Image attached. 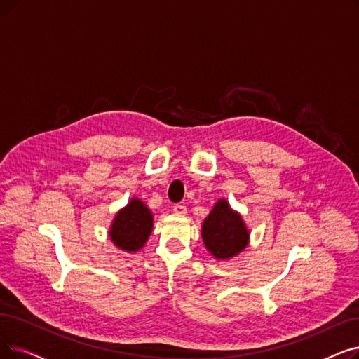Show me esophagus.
I'll use <instances>...</instances> for the list:
<instances>
[{
	"label": "esophagus",
	"instance_id": "esophagus-1",
	"mask_svg": "<svg viewBox=\"0 0 359 359\" xmlns=\"http://www.w3.org/2000/svg\"><path fill=\"white\" fill-rule=\"evenodd\" d=\"M173 211L176 212V214H180V215H184L186 214V207L183 205V204H176L175 207H173Z\"/></svg>",
	"mask_w": 359,
	"mask_h": 359
}]
</instances>
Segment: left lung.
<instances>
[{
    "instance_id": "obj_1",
    "label": "left lung",
    "mask_w": 359,
    "mask_h": 359,
    "mask_svg": "<svg viewBox=\"0 0 359 359\" xmlns=\"http://www.w3.org/2000/svg\"><path fill=\"white\" fill-rule=\"evenodd\" d=\"M202 241L215 259H229L246 248L249 230L241 214L233 211L226 199H220L202 224Z\"/></svg>"
}]
</instances>
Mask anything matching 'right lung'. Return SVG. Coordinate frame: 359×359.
<instances>
[{"mask_svg": "<svg viewBox=\"0 0 359 359\" xmlns=\"http://www.w3.org/2000/svg\"><path fill=\"white\" fill-rule=\"evenodd\" d=\"M154 226V215L141 199L132 198L113 220L111 242L126 252H137L148 241Z\"/></svg>", "mask_w": 359, "mask_h": 359, "instance_id": "obj_1", "label": "right lung"}]
</instances>
